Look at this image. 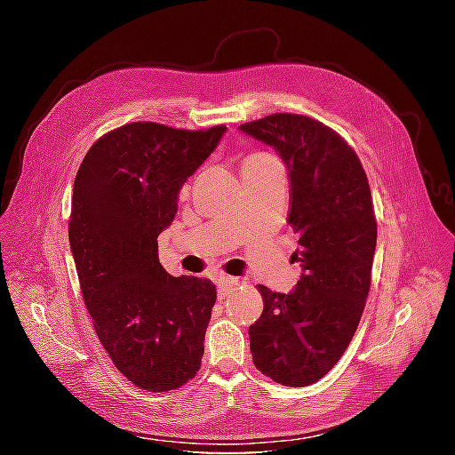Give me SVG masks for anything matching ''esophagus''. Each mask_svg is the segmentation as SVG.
Masks as SVG:
<instances>
[{"label": "esophagus", "mask_w": 455, "mask_h": 455, "mask_svg": "<svg viewBox=\"0 0 455 455\" xmlns=\"http://www.w3.org/2000/svg\"><path fill=\"white\" fill-rule=\"evenodd\" d=\"M237 284H239V281L235 277H228V275H224V277H218L216 286H218L220 298H226V294H229Z\"/></svg>", "instance_id": "34e87169"}]
</instances>
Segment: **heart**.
Here are the masks:
<instances>
[{"label":"heart","mask_w":455,"mask_h":455,"mask_svg":"<svg viewBox=\"0 0 455 455\" xmlns=\"http://www.w3.org/2000/svg\"><path fill=\"white\" fill-rule=\"evenodd\" d=\"M249 159H273L271 156H266V154H256V156H252V157H249Z\"/></svg>","instance_id":"heart-1"}]
</instances>
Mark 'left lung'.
Returning a JSON list of instances; mask_svg holds the SVG:
<instances>
[{
  "mask_svg": "<svg viewBox=\"0 0 455 455\" xmlns=\"http://www.w3.org/2000/svg\"><path fill=\"white\" fill-rule=\"evenodd\" d=\"M239 129L291 172L292 258L304 271L288 294L258 284L264 311L249 328L252 361L273 381L306 387L341 359L364 311L378 239L368 178L355 149L313 117L271 114Z\"/></svg>",
  "mask_w": 455,
  "mask_h": 455,
  "instance_id": "1",
  "label": "left lung"
}]
</instances>
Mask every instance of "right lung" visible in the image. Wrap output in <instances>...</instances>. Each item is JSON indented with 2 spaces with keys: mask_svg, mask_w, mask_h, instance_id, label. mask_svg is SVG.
<instances>
[{
  "mask_svg": "<svg viewBox=\"0 0 455 455\" xmlns=\"http://www.w3.org/2000/svg\"><path fill=\"white\" fill-rule=\"evenodd\" d=\"M224 132L129 123L91 146L74 182L68 235L96 336L121 374L151 393L201 368L216 286L164 271L157 237Z\"/></svg>",
  "mask_w": 455,
  "mask_h": 455,
  "instance_id": "obj_1",
  "label": "right lung"
}]
</instances>
